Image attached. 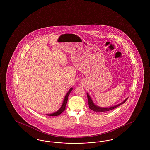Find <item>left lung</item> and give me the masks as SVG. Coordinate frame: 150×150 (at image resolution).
Segmentation results:
<instances>
[{
  "label": "left lung",
  "mask_w": 150,
  "mask_h": 150,
  "mask_svg": "<svg viewBox=\"0 0 150 150\" xmlns=\"http://www.w3.org/2000/svg\"><path fill=\"white\" fill-rule=\"evenodd\" d=\"M87 97H88V104H89V107L91 110H93L95 112H106V111H110V110H112L113 109H114L115 108H116L118 106H119L120 105H121L122 104L124 103L125 102V101L127 100H128V98L125 99L122 102H121V103L119 104V105H117L113 107H106V108H103V107H100L97 106L96 105H95L94 103H93V101L91 99V97L89 96V95L88 94V93H87Z\"/></svg>",
  "instance_id": "1"
}]
</instances>
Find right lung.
Here are the masks:
<instances>
[{
  "label": "right lung",
  "mask_w": 150,
  "mask_h": 150,
  "mask_svg": "<svg viewBox=\"0 0 150 150\" xmlns=\"http://www.w3.org/2000/svg\"><path fill=\"white\" fill-rule=\"evenodd\" d=\"M72 90V88H71L69 91V92L67 93L66 95L65 96V97H64V100L63 103H62V105L61 108H59V110H58L57 112H54V113H53V114H47V115L50 116H57L58 115L61 114L62 112H64V110H65V109H66V105L67 102L68 97H69L70 93H71Z\"/></svg>",
  "instance_id": "1"
}]
</instances>
